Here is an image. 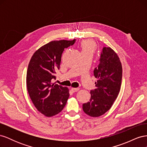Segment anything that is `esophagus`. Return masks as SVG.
Returning a JSON list of instances; mask_svg holds the SVG:
<instances>
[{"instance_id": "esophagus-1", "label": "esophagus", "mask_w": 147, "mask_h": 147, "mask_svg": "<svg viewBox=\"0 0 147 147\" xmlns=\"http://www.w3.org/2000/svg\"><path fill=\"white\" fill-rule=\"evenodd\" d=\"M79 90H80L79 88H71V90H72V91L74 92H77Z\"/></svg>"}]
</instances>
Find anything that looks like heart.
Wrapping results in <instances>:
<instances>
[{
    "label": "heart",
    "mask_w": 147,
    "mask_h": 147,
    "mask_svg": "<svg viewBox=\"0 0 147 147\" xmlns=\"http://www.w3.org/2000/svg\"><path fill=\"white\" fill-rule=\"evenodd\" d=\"M82 53H93L96 50V43L91 40H84L80 43Z\"/></svg>",
    "instance_id": "heart-1"
}]
</instances>
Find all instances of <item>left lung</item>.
Instances as JSON below:
<instances>
[{
	"label": "left lung",
	"mask_w": 147,
	"mask_h": 147,
	"mask_svg": "<svg viewBox=\"0 0 147 147\" xmlns=\"http://www.w3.org/2000/svg\"><path fill=\"white\" fill-rule=\"evenodd\" d=\"M96 89L91 90V99L83 104L84 112L92 117L104 115L111 108L117 98L122 80V65L112 48H102L99 64L94 70Z\"/></svg>",
	"instance_id": "left-lung-1"
}]
</instances>
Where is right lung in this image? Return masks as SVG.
Listing matches in <instances>:
<instances>
[{
    "label": "right lung",
    "mask_w": 147,
    "mask_h": 147,
    "mask_svg": "<svg viewBox=\"0 0 147 147\" xmlns=\"http://www.w3.org/2000/svg\"><path fill=\"white\" fill-rule=\"evenodd\" d=\"M73 40L52 41L34 53L29 62L26 84L29 96L40 112L52 117L61 112L69 97L67 88L52 83L59 69L64 49L73 45Z\"/></svg>",
    "instance_id": "obj_1"
}]
</instances>
